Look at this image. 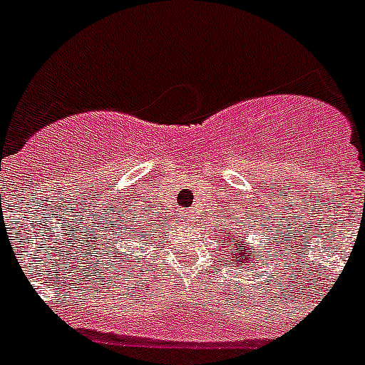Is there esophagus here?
<instances>
[{
    "label": "esophagus",
    "mask_w": 365,
    "mask_h": 365,
    "mask_svg": "<svg viewBox=\"0 0 365 365\" xmlns=\"http://www.w3.org/2000/svg\"><path fill=\"white\" fill-rule=\"evenodd\" d=\"M180 220H182V223H187V225H189V223H192L194 217H192V214H185V212H183V214H182V217H180Z\"/></svg>",
    "instance_id": "34e87169"
}]
</instances>
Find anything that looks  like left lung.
<instances>
[{"instance_id":"8db88e82","label":"left lung","mask_w":365,"mask_h":365,"mask_svg":"<svg viewBox=\"0 0 365 365\" xmlns=\"http://www.w3.org/2000/svg\"><path fill=\"white\" fill-rule=\"evenodd\" d=\"M250 223H252V217L248 214L245 220H240V217H232V221L227 223L225 227V236H223V243H227V248L230 252V257H232L234 264L240 268H245V264H248V261L255 259L259 261L257 254L263 255L264 248L257 250L254 245L248 243V237H250ZM259 227H261V221H259ZM264 240H268V234L264 236ZM270 255L272 254H267Z\"/></svg>"}]
</instances>
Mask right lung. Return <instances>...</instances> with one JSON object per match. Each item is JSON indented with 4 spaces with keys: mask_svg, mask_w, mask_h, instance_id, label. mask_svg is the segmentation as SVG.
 <instances>
[{
    "mask_svg": "<svg viewBox=\"0 0 365 365\" xmlns=\"http://www.w3.org/2000/svg\"><path fill=\"white\" fill-rule=\"evenodd\" d=\"M117 223H113V227H108V232H110V245L113 248V254L117 255V259H124L122 255H125L124 247H120L122 240L128 245V250L131 248V243L135 241H144L145 240V232L151 234L153 229L148 227V225H142L138 221H131V216H122V217H115ZM124 245V244H122ZM123 250V254H120V250ZM122 264V263H120Z\"/></svg>",
    "mask_w": 365,
    "mask_h": 365,
    "instance_id": "1",
    "label": "right lung"
}]
</instances>
